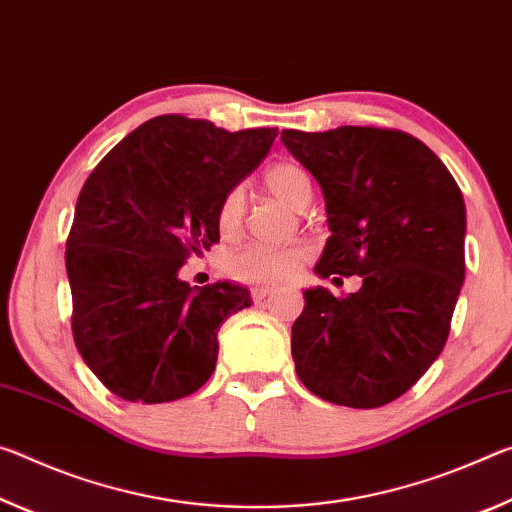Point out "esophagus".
<instances>
[{
	"mask_svg": "<svg viewBox=\"0 0 512 512\" xmlns=\"http://www.w3.org/2000/svg\"><path fill=\"white\" fill-rule=\"evenodd\" d=\"M270 295H272L270 288H254L251 290V301H254V304H263Z\"/></svg>",
	"mask_w": 512,
	"mask_h": 512,
	"instance_id": "1",
	"label": "esophagus"
}]
</instances>
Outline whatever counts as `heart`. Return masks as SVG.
Wrapping results in <instances>:
<instances>
[{"label":"heart","instance_id":"b5f03b06","mask_svg":"<svg viewBox=\"0 0 512 512\" xmlns=\"http://www.w3.org/2000/svg\"><path fill=\"white\" fill-rule=\"evenodd\" d=\"M265 188L288 204L292 211H306L313 201V181L304 167L297 163H279L265 172ZM242 217H245V190L233 188L224 195L217 208V226L224 236L238 233ZM308 261L306 245L290 247H263L249 245L231 256L229 270L236 279L254 286H274L286 283Z\"/></svg>","mask_w":512,"mask_h":512}]
</instances>
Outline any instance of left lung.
Wrapping results in <instances>:
<instances>
[{
    "mask_svg": "<svg viewBox=\"0 0 512 512\" xmlns=\"http://www.w3.org/2000/svg\"><path fill=\"white\" fill-rule=\"evenodd\" d=\"M281 140L324 195L331 236L315 274L363 276L342 299L322 286L304 292L290 340L299 381L338 406L390 404L447 342L465 281L463 192L404 131L286 129Z\"/></svg>",
    "mask_w": 512,
    "mask_h": 512,
    "instance_id": "obj_1",
    "label": "left lung"
}]
</instances>
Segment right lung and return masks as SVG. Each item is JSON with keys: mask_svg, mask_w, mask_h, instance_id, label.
I'll return each mask as SVG.
<instances>
[{"mask_svg": "<svg viewBox=\"0 0 512 512\" xmlns=\"http://www.w3.org/2000/svg\"><path fill=\"white\" fill-rule=\"evenodd\" d=\"M274 138L276 129L231 133L158 115L92 170L74 208L65 270L74 345L113 395L163 404L211 379L217 331L251 306L249 290L229 281L192 288L179 270L220 240L217 208Z\"/></svg>", "mask_w": 512, "mask_h": 512, "instance_id": "obj_1", "label": "right lung"}]
</instances>
